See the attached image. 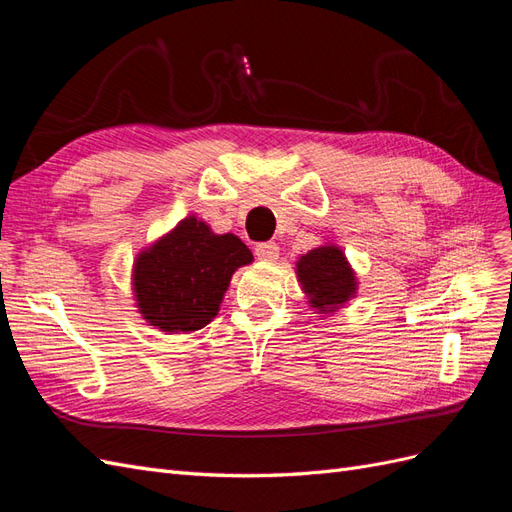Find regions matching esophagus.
<instances>
[{
    "instance_id": "1",
    "label": "esophagus",
    "mask_w": 512,
    "mask_h": 512,
    "mask_svg": "<svg viewBox=\"0 0 512 512\" xmlns=\"http://www.w3.org/2000/svg\"><path fill=\"white\" fill-rule=\"evenodd\" d=\"M256 256H258V260L273 262V260L280 258V247H277V243H273V241L258 243L256 245Z\"/></svg>"
}]
</instances>
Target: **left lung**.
Returning <instances> with one entry per match:
<instances>
[{
  "instance_id": "8db88e82",
  "label": "left lung",
  "mask_w": 512,
  "mask_h": 512,
  "mask_svg": "<svg viewBox=\"0 0 512 512\" xmlns=\"http://www.w3.org/2000/svg\"><path fill=\"white\" fill-rule=\"evenodd\" d=\"M297 280L318 314H335L356 297L359 282L342 247L324 243L297 260Z\"/></svg>"
}]
</instances>
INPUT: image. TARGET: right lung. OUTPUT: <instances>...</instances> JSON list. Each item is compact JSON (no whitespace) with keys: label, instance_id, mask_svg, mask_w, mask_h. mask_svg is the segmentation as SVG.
<instances>
[{"label":"right lung","instance_id":"1","mask_svg":"<svg viewBox=\"0 0 512 512\" xmlns=\"http://www.w3.org/2000/svg\"><path fill=\"white\" fill-rule=\"evenodd\" d=\"M254 260L232 232L215 235L196 215L143 247L132 267L134 301L149 327L190 333L218 316L230 277Z\"/></svg>","mask_w":512,"mask_h":512}]
</instances>
